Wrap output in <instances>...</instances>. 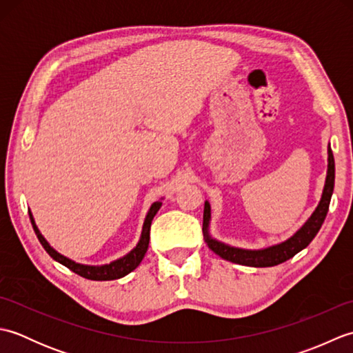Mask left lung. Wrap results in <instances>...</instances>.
Returning <instances> with one entry per match:
<instances>
[{
	"label": "left lung",
	"mask_w": 353,
	"mask_h": 353,
	"mask_svg": "<svg viewBox=\"0 0 353 353\" xmlns=\"http://www.w3.org/2000/svg\"><path fill=\"white\" fill-rule=\"evenodd\" d=\"M334 182H335V162L331 147L327 148V174L323 194H321L320 203L316 208V211L308 219L303 226L299 229L294 235L288 238L287 241L281 244H276L267 249L261 250H245L238 249V247H232L224 243L216 241L211 235H209V220H211V205L205 201V211H203V235L205 241L208 243L209 249L214 253L219 254L220 258L234 262V264L247 265V267H273L282 262L288 261L290 258L294 256L296 253L303 250L308 245L314 236L317 235L321 224H323L329 203H331V197L334 192Z\"/></svg>",
	"instance_id": "1"
}]
</instances>
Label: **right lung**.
<instances>
[{
    "label": "right lung",
    "mask_w": 353,
    "mask_h": 353,
    "mask_svg": "<svg viewBox=\"0 0 353 353\" xmlns=\"http://www.w3.org/2000/svg\"><path fill=\"white\" fill-rule=\"evenodd\" d=\"M161 206H162V201H154V203L150 206V211L145 216L144 226H142V234H141L139 243L137 244V247H134V249L130 253H127L125 256L119 258L114 262H110V264L97 265V267L95 265L77 264V262H74L70 258H66V256H63V254L56 252L47 243V239L42 236L39 229H37L32 212L28 211V214H30V220H32V224H33V229H34L36 235H37V239H39V243L42 244L43 249L47 250V253L50 254L52 259L61 262L62 265L68 267L71 272L77 273L81 277H86V279H91V281H114V279H119V277H123L125 274H129L130 272H133V270L141 264L142 258L145 256L147 249H148V241H150V226H152V221L154 219V215L157 214V211H159Z\"/></svg>",
    "instance_id": "right-lung-1"
}]
</instances>
